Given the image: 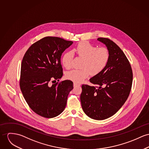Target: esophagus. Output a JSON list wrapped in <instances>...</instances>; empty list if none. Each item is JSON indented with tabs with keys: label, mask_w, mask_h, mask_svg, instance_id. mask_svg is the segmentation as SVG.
<instances>
[{
	"label": "esophagus",
	"mask_w": 149,
	"mask_h": 149,
	"mask_svg": "<svg viewBox=\"0 0 149 149\" xmlns=\"http://www.w3.org/2000/svg\"><path fill=\"white\" fill-rule=\"evenodd\" d=\"M80 86V84L77 83H75V82H74V87H77V86Z\"/></svg>",
	"instance_id": "1"
}]
</instances>
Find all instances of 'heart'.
Instances as JSON below:
<instances>
[{"mask_svg": "<svg viewBox=\"0 0 149 149\" xmlns=\"http://www.w3.org/2000/svg\"><path fill=\"white\" fill-rule=\"evenodd\" d=\"M74 51L79 57L83 58L80 70H73L66 74L68 79L75 83H81L87 78L91 73L96 75L105 68L110 58L109 50L105 47H97L87 42H81ZM72 53L67 52L62 58V63L67 69L71 68Z\"/></svg>", "mask_w": 149, "mask_h": 149, "instance_id": "b5f03b06", "label": "heart"}]
</instances>
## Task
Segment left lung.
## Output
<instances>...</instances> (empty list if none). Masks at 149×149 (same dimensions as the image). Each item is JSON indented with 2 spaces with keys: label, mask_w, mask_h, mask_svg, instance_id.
I'll list each match as a JSON object with an SVG mask.
<instances>
[{
  "label": "left lung",
  "mask_w": 149,
  "mask_h": 149,
  "mask_svg": "<svg viewBox=\"0 0 149 149\" xmlns=\"http://www.w3.org/2000/svg\"><path fill=\"white\" fill-rule=\"evenodd\" d=\"M97 40L107 46L110 58L105 68L90 81L83 84L80 102L84 112L94 120L108 118L121 108L131 90L133 72L126 56L113 41L107 38Z\"/></svg>",
  "instance_id": "1"
}]
</instances>
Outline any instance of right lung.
<instances>
[{
    "label": "right lung",
    "instance_id": "obj_1",
    "mask_svg": "<svg viewBox=\"0 0 149 149\" xmlns=\"http://www.w3.org/2000/svg\"><path fill=\"white\" fill-rule=\"evenodd\" d=\"M72 43L59 37H46L32 44L23 57L20 87L25 101L37 115L55 117L66 107L72 81L63 80L52 86L49 82L62 78L61 56Z\"/></svg>",
    "mask_w": 149,
    "mask_h": 149
}]
</instances>
